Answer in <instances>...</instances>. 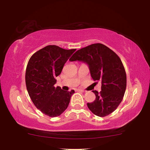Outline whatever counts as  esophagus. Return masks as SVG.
Masks as SVG:
<instances>
[{
	"instance_id": "esophagus-1",
	"label": "esophagus",
	"mask_w": 150,
	"mask_h": 150,
	"mask_svg": "<svg viewBox=\"0 0 150 150\" xmlns=\"http://www.w3.org/2000/svg\"><path fill=\"white\" fill-rule=\"evenodd\" d=\"M77 91H79V92H85V91L83 89H80V88H77Z\"/></svg>"
}]
</instances>
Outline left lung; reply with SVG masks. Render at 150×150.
<instances>
[{
    "label": "left lung",
    "mask_w": 150,
    "mask_h": 150,
    "mask_svg": "<svg viewBox=\"0 0 150 150\" xmlns=\"http://www.w3.org/2000/svg\"><path fill=\"white\" fill-rule=\"evenodd\" d=\"M69 61L87 63L93 80L101 81L100 92L93 91L95 100L87 103L89 110L100 117L113 112L122 100L126 88V73L118 55L97 43L77 50Z\"/></svg>",
    "instance_id": "8db88e82"
}]
</instances>
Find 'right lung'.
I'll return each mask as SVG.
<instances>
[{"mask_svg":"<svg viewBox=\"0 0 150 150\" xmlns=\"http://www.w3.org/2000/svg\"><path fill=\"white\" fill-rule=\"evenodd\" d=\"M76 49L65 50L50 45L34 53L28 63L25 81L32 101L44 115L56 117L67 108L74 90L55 87V77Z\"/></svg>","mask_w":150,"mask_h":150,"instance_id":"right-lung-1","label":"right lung"}]
</instances>
